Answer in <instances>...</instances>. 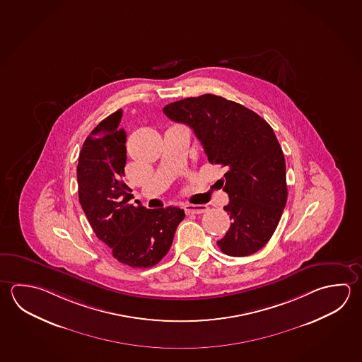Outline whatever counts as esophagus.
<instances>
[{
  "label": "esophagus",
  "instance_id": "1",
  "mask_svg": "<svg viewBox=\"0 0 362 362\" xmlns=\"http://www.w3.org/2000/svg\"><path fill=\"white\" fill-rule=\"evenodd\" d=\"M184 209L186 214H202L208 211V206L203 204H186Z\"/></svg>",
  "mask_w": 362,
  "mask_h": 362
}]
</instances>
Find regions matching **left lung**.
I'll use <instances>...</instances> for the list:
<instances>
[{
  "mask_svg": "<svg viewBox=\"0 0 362 362\" xmlns=\"http://www.w3.org/2000/svg\"><path fill=\"white\" fill-rule=\"evenodd\" d=\"M165 116L192 129L228 194L230 230L217 241L230 257H247L273 236L287 202L286 162L269 124L245 105L203 94L165 105Z\"/></svg>",
  "mask_w": 362,
  "mask_h": 362,
  "instance_id": "8db88e82",
  "label": "left lung"
}]
</instances>
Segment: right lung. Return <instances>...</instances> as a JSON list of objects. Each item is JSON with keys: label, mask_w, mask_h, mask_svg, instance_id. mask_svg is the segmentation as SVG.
<instances>
[{"label": "right lung", "mask_w": 362, "mask_h": 362, "mask_svg": "<svg viewBox=\"0 0 362 362\" xmlns=\"http://www.w3.org/2000/svg\"><path fill=\"white\" fill-rule=\"evenodd\" d=\"M121 117V110L110 115L83 144L76 170L79 202L93 230L119 263L151 268L171 249L185 211L129 203L134 195L124 182L126 132L119 127Z\"/></svg>", "instance_id": "obj_1"}]
</instances>
